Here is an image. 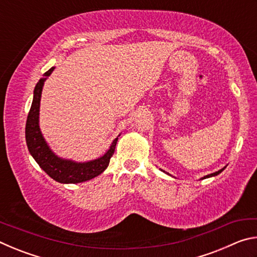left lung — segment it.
<instances>
[{
    "label": "left lung",
    "mask_w": 257,
    "mask_h": 257,
    "mask_svg": "<svg viewBox=\"0 0 257 257\" xmlns=\"http://www.w3.org/2000/svg\"><path fill=\"white\" fill-rule=\"evenodd\" d=\"M224 169H225V167H224V168H222V169H221V170H219V171H216V172H213V173H211V175L204 176V177L202 178V179H206V178H210V177H215V176H217V175H219V173H221V172H222V171L224 170ZM162 171H163V170H162ZM163 172H165V171H163ZM165 173H167V175H169V173H168V172H165Z\"/></svg>",
    "instance_id": "left-lung-1"
}]
</instances>
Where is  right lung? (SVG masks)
I'll use <instances>...</instances> for the list:
<instances>
[{
  "label": "right lung",
  "mask_w": 257,
  "mask_h": 257,
  "mask_svg": "<svg viewBox=\"0 0 257 257\" xmlns=\"http://www.w3.org/2000/svg\"><path fill=\"white\" fill-rule=\"evenodd\" d=\"M53 70L54 67H52L35 86L32 107L26 122V143L34 160L52 179L61 184H79L93 179L105 170L110 163L111 156L114 153L118 137L112 142L110 149L106 151L105 154L87 162H76L72 160L59 158L50 149L40 128V105L43 86Z\"/></svg>",
  "instance_id": "1"
}]
</instances>
